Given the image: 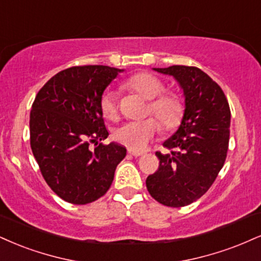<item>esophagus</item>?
Segmentation results:
<instances>
[{
    "label": "esophagus",
    "mask_w": 261,
    "mask_h": 261,
    "mask_svg": "<svg viewBox=\"0 0 261 261\" xmlns=\"http://www.w3.org/2000/svg\"><path fill=\"white\" fill-rule=\"evenodd\" d=\"M128 154H130V155H134L135 158H137V156H141V155H143V153H142V152H137V150L128 149Z\"/></svg>",
    "instance_id": "1"
}]
</instances>
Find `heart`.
<instances>
[{"label":"heart","mask_w":261,"mask_h":261,"mask_svg":"<svg viewBox=\"0 0 261 261\" xmlns=\"http://www.w3.org/2000/svg\"><path fill=\"white\" fill-rule=\"evenodd\" d=\"M126 85L146 99H150L147 114L153 115L156 119L148 118L142 121L125 122L115 128L113 137L117 142L130 149L142 150L159 133V128L171 131L181 124L185 115V103L181 96L174 91L164 92V83L150 73L134 75L128 79ZM99 106L107 119L117 118L119 112L117 92L113 90L105 91L100 97Z\"/></svg>","instance_id":"obj_1"}]
</instances>
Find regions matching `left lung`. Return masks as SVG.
I'll return each mask as SVG.
<instances>
[{"label": "left lung", "mask_w": 261, "mask_h": 261, "mask_svg": "<svg viewBox=\"0 0 261 261\" xmlns=\"http://www.w3.org/2000/svg\"><path fill=\"white\" fill-rule=\"evenodd\" d=\"M172 75L185 95L180 127L155 152L159 168L146 180L150 196L163 205L180 208L199 199L225 164L230 140L231 111L224 91L199 68H154Z\"/></svg>", "instance_id": "8db88e82"}]
</instances>
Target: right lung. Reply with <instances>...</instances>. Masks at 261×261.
I'll list each match as a JSON object with an SVG mask.
<instances>
[{"label":"right lung","instance_id":"obj_1","mask_svg":"<svg viewBox=\"0 0 261 261\" xmlns=\"http://www.w3.org/2000/svg\"><path fill=\"white\" fill-rule=\"evenodd\" d=\"M120 71L107 65L64 69L41 87L34 100L33 154L47 185L65 202L83 205L105 196L126 155L120 144L102 143L108 131L99 100Z\"/></svg>","mask_w":261,"mask_h":261}]
</instances>
